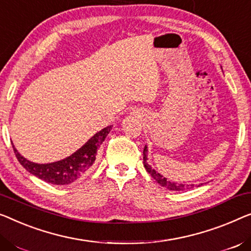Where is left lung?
Wrapping results in <instances>:
<instances>
[{"label": "left lung", "instance_id": "8db88e82", "mask_svg": "<svg viewBox=\"0 0 251 251\" xmlns=\"http://www.w3.org/2000/svg\"><path fill=\"white\" fill-rule=\"evenodd\" d=\"M148 147L145 145L144 150H143V164L144 168L147 169L148 173L151 175V177L154 179V180L158 182V184L161 185L164 188L169 189V190H174V192H185V190H189L195 187L194 184H181V182H177V181H171L169 179H167L166 177H163L161 174H159L158 171L152 169V167L148 163ZM200 186V185H198Z\"/></svg>", "mask_w": 251, "mask_h": 251}]
</instances>
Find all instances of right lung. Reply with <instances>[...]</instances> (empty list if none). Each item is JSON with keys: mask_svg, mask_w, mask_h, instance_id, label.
Masks as SVG:
<instances>
[{"mask_svg": "<svg viewBox=\"0 0 251 251\" xmlns=\"http://www.w3.org/2000/svg\"><path fill=\"white\" fill-rule=\"evenodd\" d=\"M111 128V125L104 127L70 156L56 162L36 163L22 156L14 145L13 151L21 166L37 178L51 185H70L89 173L96 161L97 151Z\"/></svg>", "mask_w": 251, "mask_h": 251, "instance_id": "add662e5", "label": "right lung"}]
</instances>
